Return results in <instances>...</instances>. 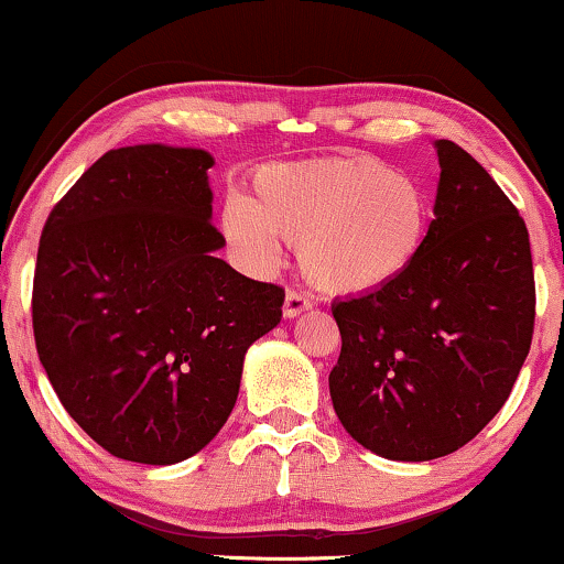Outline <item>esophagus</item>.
I'll use <instances>...</instances> for the list:
<instances>
[{
  "label": "esophagus",
  "mask_w": 564,
  "mask_h": 564,
  "mask_svg": "<svg viewBox=\"0 0 564 564\" xmlns=\"http://www.w3.org/2000/svg\"><path fill=\"white\" fill-rule=\"evenodd\" d=\"M313 307V303L311 300H307L303 292H297V290H290L288 295H284V305H282V313H284V318H297L300 313H305V311H311Z\"/></svg>",
  "instance_id": "obj_1"
}]
</instances>
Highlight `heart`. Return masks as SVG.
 Masks as SVG:
<instances>
[{"instance_id": "obj_1", "label": "heart", "mask_w": 564, "mask_h": 564, "mask_svg": "<svg viewBox=\"0 0 564 564\" xmlns=\"http://www.w3.org/2000/svg\"><path fill=\"white\" fill-rule=\"evenodd\" d=\"M220 230L238 257L269 269L276 238L297 243L303 274L328 295L390 288L426 249L431 199L423 184L375 156L261 166L249 197L223 205Z\"/></svg>"}]
</instances>
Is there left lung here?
Instances as JSON below:
<instances>
[{"label": "left lung", "instance_id": "1", "mask_svg": "<svg viewBox=\"0 0 564 564\" xmlns=\"http://www.w3.org/2000/svg\"><path fill=\"white\" fill-rule=\"evenodd\" d=\"M434 145L442 176L419 261L390 288L330 305L334 411L354 442L398 462L473 442L511 395L534 334L527 223L465 149Z\"/></svg>", "mask_w": 564, "mask_h": 564}]
</instances>
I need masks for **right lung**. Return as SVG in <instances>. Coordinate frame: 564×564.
<instances>
[{
	"label": "right lung",
	"instance_id": "obj_1",
	"mask_svg": "<svg viewBox=\"0 0 564 564\" xmlns=\"http://www.w3.org/2000/svg\"><path fill=\"white\" fill-rule=\"evenodd\" d=\"M203 149L107 151L45 220L33 280L35 349L66 413L112 454L176 465L234 411L249 346L284 290L213 257Z\"/></svg>",
	"mask_w": 564,
	"mask_h": 564
}]
</instances>
